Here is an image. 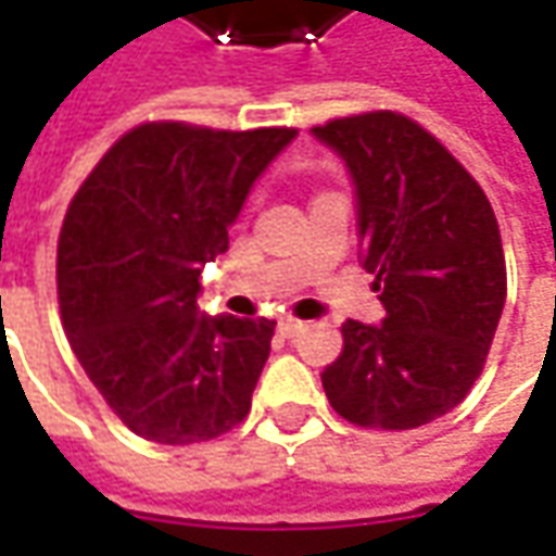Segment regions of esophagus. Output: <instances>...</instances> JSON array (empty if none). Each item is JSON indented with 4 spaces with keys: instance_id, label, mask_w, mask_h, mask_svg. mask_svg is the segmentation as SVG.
<instances>
[{
    "instance_id": "34e87169",
    "label": "esophagus",
    "mask_w": 556,
    "mask_h": 556,
    "mask_svg": "<svg viewBox=\"0 0 556 556\" xmlns=\"http://www.w3.org/2000/svg\"><path fill=\"white\" fill-rule=\"evenodd\" d=\"M303 330H305V324L296 321V318H281V321H278V333H281L285 339L300 337Z\"/></svg>"
}]
</instances>
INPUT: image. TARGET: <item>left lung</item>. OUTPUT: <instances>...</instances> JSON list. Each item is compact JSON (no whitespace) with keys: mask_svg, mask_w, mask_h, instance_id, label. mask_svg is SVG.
Listing matches in <instances>:
<instances>
[{"mask_svg":"<svg viewBox=\"0 0 556 556\" xmlns=\"http://www.w3.org/2000/svg\"><path fill=\"white\" fill-rule=\"evenodd\" d=\"M357 195L361 266L386 305L379 327L342 324L321 374L330 407L361 428L407 431L465 401L508 293L505 251L478 180L413 118L389 110L312 128Z\"/></svg>","mask_w":556,"mask_h":556,"instance_id":"obj_1","label":"left lung"}]
</instances>
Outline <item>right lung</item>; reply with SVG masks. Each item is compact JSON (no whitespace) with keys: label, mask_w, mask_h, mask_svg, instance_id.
Listing matches in <instances>:
<instances>
[{"label":"right lung","mask_w":556,"mask_h":556,"mask_svg":"<svg viewBox=\"0 0 556 556\" xmlns=\"http://www.w3.org/2000/svg\"><path fill=\"white\" fill-rule=\"evenodd\" d=\"M293 137L147 122L115 140L70 201L58 241L63 330L134 434L214 441L251 413L275 321L201 315L199 275L229 251L253 180Z\"/></svg>","instance_id":"add662e5"}]
</instances>
